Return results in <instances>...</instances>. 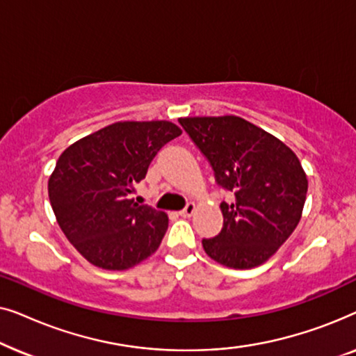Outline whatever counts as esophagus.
<instances>
[{
    "label": "esophagus",
    "mask_w": 356,
    "mask_h": 356,
    "mask_svg": "<svg viewBox=\"0 0 356 356\" xmlns=\"http://www.w3.org/2000/svg\"><path fill=\"white\" fill-rule=\"evenodd\" d=\"M194 211H196V204H194V202H188L186 207H184L183 211L179 212V216H183V217H191L193 213H194Z\"/></svg>",
    "instance_id": "34e87169"
}]
</instances>
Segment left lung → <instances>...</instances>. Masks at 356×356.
Instances as JSON below:
<instances>
[{
    "mask_svg": "<svg viewBox=\"0 0 356 356\" xmlns=\"http://www.w3.org/2000/svg\"><path fill=\"white\" fill-rule=\"evenodd\" d=\"M211 162L216 181L235 194L222 202V232L202 240L206 254L232 269H251L274 256L298 225L308 178L293 150L235 115L179 118Z\"/></svg>",
    "mask_w": 356,
    "mask_h": 356,
    "instance_id": "8db88e82",
    "label": "left lung"
}]
</instances>
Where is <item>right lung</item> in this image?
Returning <instances> with one entry per match:
<instances>
[{"label": "right lung", "instance_id": "1", "mask_svg": "<svg viewBox=\"0 0 356 356\" xmlns=\"http://www.w3.org/2000/svg\"><path fill=\"white\" fill-rule=\"evenodd\" d=\"M181 134L170 121H118L76 140L48 179L56 222L90 264L126 270L157 251L168 216L131 197L155 155Z\"/></svg>", "mask_w": 356, "mask_h": 356}]
</instances>
